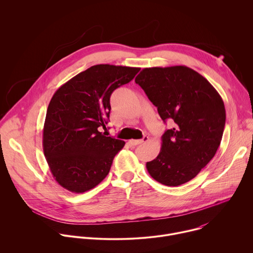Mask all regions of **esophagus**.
I'll return each mask as SVG.
<instances>
[{"instance_id":"1","label":"esophagus","mask_w":253,"mask_h":253,"mask_svg":"<svg viewBox=\"0 0 253 253\" xmlns=\"http://www.w3.org/2000/svg\"><path fill=\"white\" fill-rule=\"evenodd\" d=\"M148 136H146V135H144L141 139H130L129 141H128V143L129 144H131V145H137V144H140V143H142V142H146V141H148Z\"/></svg>"}]
</instances>
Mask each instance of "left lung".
Segmentation results:
<instances>
[{
    "label": "left lung",
    "mask_w": 253,
    "mask_h": 253,
    "mask_svg": "<svg viewBox=\"0 0 253 253\" xmlns=\"http://www.w3.org/2000/svg\"><path fill=\"white\" fill-rule=\"evenodd\" d=\"M162 120L173 126L162 136L159 156L146 163L162 184H183L214 157L225 126L223 100L211 84L185 66L145 68L135 78Z\"/></svg>",
    "instance_id": "left-lung-1"
}]
</instances>
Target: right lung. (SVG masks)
<instances>
[{"instance_id":"right-lung-1","label":"right lung","mask_w":253,"mask_h":253,"mask_svg":"<svg viewBox=\"0 0 253 253\" xmlns=\"http://www.w3.org/2000/svg\"><path fill=\"white\" fill-rule=\"evenodd\" d=\"M139 68L96 65L60 86L48 104L43 154L56 181L75 193L95 187L108 175L125 141L98 130L109 123L112 92Z\"/></svg>"}]
</instances>
